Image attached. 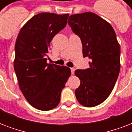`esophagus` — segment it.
I'll return each instance as SVG.
<instances>
[{"instance_id": "obj_1", "label": "esophagus", "mask_w": 132, "mask_h": 132, "mask_svg": "<svg viewBox=\"0 0 132 132\" xmlns=\"http://www.w3.org/2000/svg\"><path fill=\"white\" fill-rule=\"evenodd\" d=\"M70 70H71V73H72V75L74 74L75 70V69L74 68H70Z\"/></svg>"}]
</instances>
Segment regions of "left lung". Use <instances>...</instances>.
<instances>
[{
  "label": "left lung",
  "instance_id": "1",
  "mask_svg": "<svg viewBox=\"0 0 132 132\" xmlns=\"http://www.w3.org/2000/svg\"><path fill=\"white\" fill-rule=\"evenodd\" d=\"M68 23L80 37L84 57L90 60L89 68L75 72L81 81L75 96L84 106H96L106 100L117 82L120 45L110 24L92 12L70 15Z\"/></svg>",
  "mask_w": 132,
  "mask_h": 132
}]
</instances>
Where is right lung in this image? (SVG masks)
Masks as SVG:
<instances>
[{
	"mask_svg": "<svg viewBox=\"0 0 132 132\" xmlns=\"http://www.w3.org/2000/svg\"><path fill=\"white\" fill-rule=\"evenodd\" d=\"M68 13H40L22 27L15 45L13 66L19 88L35 108L48 111L60 101L70 68L47 64L50 42L67 23Z\"/></svg>",
	"mask_w": 132,
	"mask_h": 132,
	"instance_id": "obj_1",
	"label": "right lung"
}]
</instances>
